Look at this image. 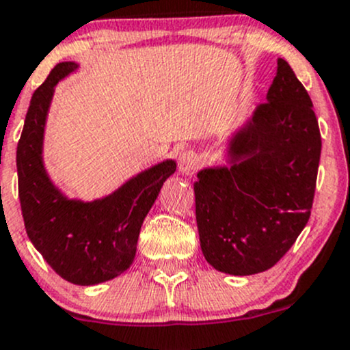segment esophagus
Masks as SVG:
<instances>
[{"label": "esophagus", "mask_w": 350, "mask_h": 350, "mask_svg": "<svg viewBox=\"0 0 350 350\" xmlns=\"http://www.w3.org/2000/svg\"><path fill=\"white\" fill-rule=\"evenodd\" d=\"M202 165V158L193 150L183 151L178 157V170L183 175H192Z\"/></svg>", "instance_id": "obj_1"}]
</instances>
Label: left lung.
<instances>
[{
	"mask_svg": "<svg viewBox=\"0 0 350 350\" xmlns=\"http://www.w3.org/2000/svg\"><path fill=\"white\" fill-rule=\"evenodd\" d=\"M319 121L286 60L253 114L226 139V165L197 174L200 247L212 268L247 276L273 268L307 226L319 172Z\"/></svg>",
	"mask_w": 350,
	"mask_h": 350,
	"instance_id": "obj_1",
	"label": "left lung"
}]
</instances>
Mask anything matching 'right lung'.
<instances>
[{
    "mask_svg": "<svg viewBox=\"0 0 350 350\" xmlns=\"http://www.w3.org/2000/svg\"><path fill=\"white\" fill-rule=\"evenodd\" d=\"M77 70L75 62L57 64L31 97L16 148L18 192L35 250L64 280L92 286L116 278L135 261L143 221L176 161L151 165L99 199H70L46 172L43 142L55 85Z\"/></svg>",
    "mask_w": 350,
    "mask_h": 350,
    "instance_id": "add662e5",
    "label": "right lung"
}]
</instances>
